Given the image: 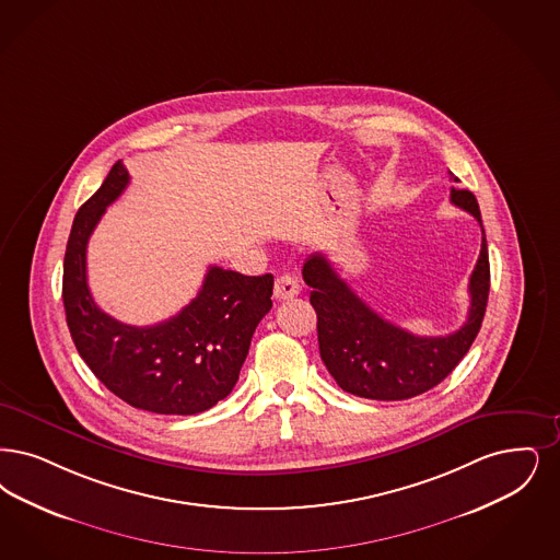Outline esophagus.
I'll list each match as a JSON object with an SVG mask.
<instances>
[{"label":"esophagus","instance_id":"obj_1","mask_svg":"<svg viewBox=\"0 0 560 560\" xmlns=\"http://www.w3.org/2000/svg\"><path fill=\"white\" fill-rule=\"evenodd\" d=\"M300 293V283L293 275H281L275 279V298L277 300H290Z\"/></svg>","mask_w":560,"mask_h":560}]
</instances>
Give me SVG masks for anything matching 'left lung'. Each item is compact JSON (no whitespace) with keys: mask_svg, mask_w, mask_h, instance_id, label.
I'll return each mask as SVG.
<instances>
[{"mask_svg":"<svg viewBox=\"0 0 560 560\" xmlns=\"http://www.w3.org/2000/svg\"><path fill=\"white\" fill-rule=\"evenodd\" d=\"M450 201L472 214L483 233L470 272L467 323L450 336H412L381 318L337 275L325 254H313L304 262L302 277L313 288L320 359L343 392L385 402L415 398L446 380L469 352L488 306L490 258L475 196L467 189H452Z\"/></svg>","mask_w":560,"mask_h":560,"instance_id":"obj_1","label":"left lung"}]
</instances>
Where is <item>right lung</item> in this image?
I'll return each mask as SVG.
<instances>
[{
    "label": "right lung",
    "mask_w": 560,
    "mask_h": 560,
    "mask_svg": "<svg viewBox=\"0 0 560 560\" xmlns=\"http://www.w3.org/2000/svg\"><path fill=\"white\" fill-rule=\"evenodd\" d=\"M129 185L118 160L70 229L62 300L72 341L114 396L156 415H198L231 394L249 341L272 308V275L246 277L210 267L200 293L177 316L133 327L100 311L88 285V242Z\"/></svg>",
    "instance_id": "obj_1"
}]
</instances>
